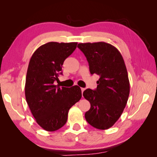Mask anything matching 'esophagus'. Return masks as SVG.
<instances>
[{
  "label": "esophagus",
  "mask_w": 157,
  "mask_h": 157,
  "mask_svg": "<svg viewBox=\"0 0 157 157\" xmlns=\"http://www.w3.org/2000/svg\"><path fill=\"white\" fill-rule=\"evenodd\" d=\"M81 90H82V94H83V92H84V91L85 90V89L84 88H81Z\"/></svg>",
  "instance_id": "34e87169"
}]
</instances>
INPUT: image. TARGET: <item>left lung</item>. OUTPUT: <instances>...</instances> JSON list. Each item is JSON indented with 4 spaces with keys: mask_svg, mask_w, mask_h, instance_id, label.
Returning <instances> with one entry per match:
<instances>
[{
    "mask_svg": "<svg viewBox=\"0 0 157 157\" xmlns=\"http://www.w3.org/2000/svg\"><path fill=\"white\" fill-rule=\"evenodd\" d=\"M91 75L100 76L95 90L87 89L83 96L91 104L85 118L95 128L107 129L118 120L127 105L129 82L121 52L105 42L79 44Z\"/></svg>",
    "mask_w": 157,
    "mask_h": 157,
    "instance_id": "8db88e82",
    "label": "left lung"
}]
</instances>
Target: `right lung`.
<instances>
[{
    "label": "right lung",
    "mask_w": 157,
    "mask_h": 157,
    "mask_svg": "<svg viewBox=\"0 0 157 157\" xmlns=\"http://www.w3.org/2000/svg\"><path fill=\"white\" fill-rule=\"evenodd\" d=\"M77 42H49L38 48L29 62L25 79V99L36 123L48 132L66 124L71 107L82 98L78 86L55 85L62 75L64 60L72 54Z\"/></svg>",
    "instance_id": "add662e5"
}]
</instances>
